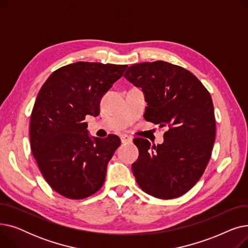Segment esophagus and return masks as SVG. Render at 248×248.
I'll list each match as a JSON object with an SVG mask.
<instances>
[{"label": "esophagus", "mask_w": 248, "mask_h": 248, "mask_svg": "<svg viewBox=\"0 0 248 248\" xmlns=\"http://www.w3.org/2000/svg\"><path fill=\"white\" fill-rule=\"evenodd\" d=\"M121 140H122V142L124 144V142L132 141V140H133V138H132V137H128V136H126V135H123V136H121Z\"/></svg>", "instance_id": "esophagus-1"}]
</instances>
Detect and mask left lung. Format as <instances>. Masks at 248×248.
Segmentation results:
<instances>
[{"label": "left lung", "mask_w": 248, "mask_h": 248, "mask_svg": "<svg viewBox=\"0 0 248 248\" xmlns=\"http://www.w3.org/2000/svg\"><path fill=\"white\" fill-rule=\"evenodd\" d=\"M124 77L144 93L145 120L169 127L157 147L134 140L137 183L155 198L180 197L199 181L211 157L216 131L211 95L193 73L166 61L134 64Z\"/></svg>", "instance_id": "obj_1"}]
</instances>
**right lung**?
<instances>
[{"mask_svg": "<svg viewBox=\"0 0 248 248\" xmlns=\"http://www.w3.org/2000/svg\"><path fill=\"white\" fill-rule=\"evenodd\" d=\"M127 65L75 62L52 73L37 95L30 120L31 150L50 187L69 199H83L104 183L119 137H91L86 115L99 103Z\"/></svg>", "mask_w": 248, "mask_h": 248, "instance_id": "obj_1", "label": "right lung"}]
</instances>
